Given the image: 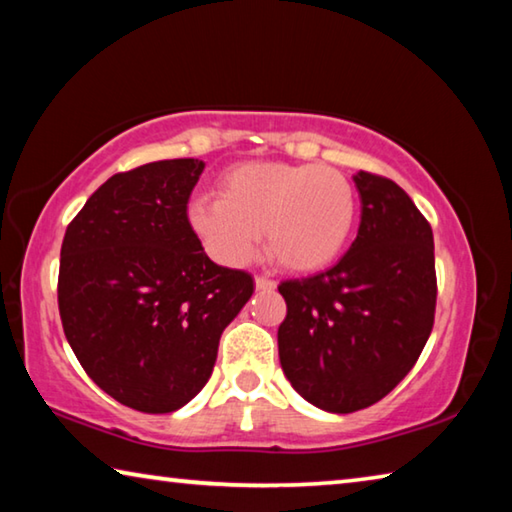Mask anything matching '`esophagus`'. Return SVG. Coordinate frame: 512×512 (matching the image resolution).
<instances>
[{"mask_svg": "<svg viewBox=\"0 0 512 512\" xmlns=\"http://www.w3.org/2000/svg\"><path fill=\"white\" fill-rule=\"evenodd\" d=\"M255 287H257V291H273L277 284H275V280H271V277L257 275L255 277Z\"/></svg>", "mask_w": 512, "mask_h": 512, "instance_id": "34e87169", "label": "esophagus"}]
</instances>
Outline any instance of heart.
<instances>
[{
  "mask_svg": "<svg viewBox=\"0 0 512 512\" xmlns=\"http://www.w3.org/2000/svg\"><path fill=\"white\" fill-rule=\"evenodd\" d=\"M216 198L189 207V223L225 264H244L259 237L275 264L320 271L339 259L357 221V192L327 164L241 162L216 180Z\"/></svg>",
  "mask_w": 512,
  "mask_h": 512,
  "instance_id": "heart-1",
  "label": "heart"
}]
</instances>
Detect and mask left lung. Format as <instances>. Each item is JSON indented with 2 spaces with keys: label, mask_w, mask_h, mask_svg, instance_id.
I'll list each match as a JSON object with an SVG mask.
<instances>
[{
  "label": "left lung",
  "mask_w": 512,
  "mask_h": 512,
  "mask_svg": "<svg viewBox=\"0 0 512 512\" xmlns=\"http://www.w3.org/2000/svg\"><path fill=\"white\" fill-rule=\"evenodd\" d=\"M361 223L341 262L277 291V329L291 386L318 409L352 413L379 402L409 375L436 314L429 221L391 178L359 171Z\"/></svg>",
  "instance_id": "left-lung-1"
}]
</instances>
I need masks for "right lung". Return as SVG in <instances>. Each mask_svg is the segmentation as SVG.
Instances as JSON below:
<instances>
[{
	"mask_svg": "<svg viewBox=\"0 0 512 512\" xmlns=\"http://www.w3.org/2000/svg\"><path fill=\"white\" fill-rule=\"evenodd\" d=\"M203 167L178 158L115 173L60 248L67 341L94 384L135 411L171 413L201 393L255 289L250 273L214 264L189 223Z\"/></svg>",
	"mask_w": 512,
	"mask_h": 512,
	"instance_id": "1",
	"label": "right lung"
}]
</instances>
